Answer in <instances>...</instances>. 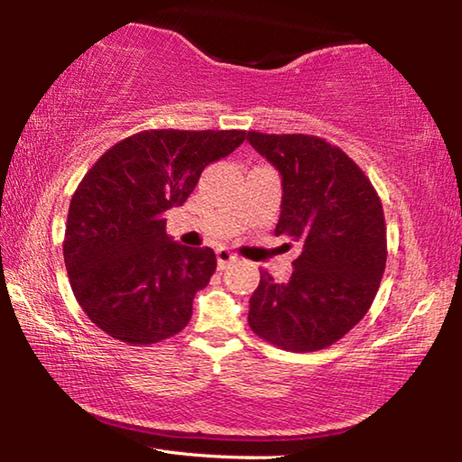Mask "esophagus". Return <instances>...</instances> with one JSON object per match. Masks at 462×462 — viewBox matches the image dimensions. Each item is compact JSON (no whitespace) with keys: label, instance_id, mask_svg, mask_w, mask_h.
Instances as JSON below:
<instances>
[{"label":"esophagus","instance_id":"34e87169","mask_svg":"<svg viewBox=\"0 0 462 462\" xmlns=\"http://www.w3.org/2000/svg\"><path fill=\"white\" fill-rule=\"evenodd\" d=\"M216 259H217V269H226V267H230L232 263H236L238 256L232 254L228 248H217Z\"/></svg>","mask_w":462,"mask_h":462}]
</instances>
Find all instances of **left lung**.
<instances>
[{
  "label": "left lung",
  "instance_id": "left-lung-1",
  "mask_svg": "<svg viewBox=\"0 0 462 462\" xmlns=\"http://www.w3.org/2000/svg\"><path fill=\"white\" fill-rule=\"evenodd\" d=\"M246 140L281 175L275 234L303 246L287 283L261 271L248 324L289 353L322 350L353 330L377 295L387 261L381 199L356 162L324 138L248 132Z\"/></svg>",
  "mask_w": 462,
  "mask_h": 462
}]
</instances>
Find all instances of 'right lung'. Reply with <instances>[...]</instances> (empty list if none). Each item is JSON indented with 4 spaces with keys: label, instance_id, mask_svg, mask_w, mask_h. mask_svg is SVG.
<instances>
[{
    "label": "right lung",
    "instance_id": "right-lung-1",
    "mask_svg": "<svg viewBox=\"0 0 462 462\" xmlns=\"http://www.w3.org/2000/svg\"><path fill=\"white\" fill-rule=\"evenodd\" d=\"M245 138V130H144L114 144L83 177L62 253L77 301L112 338L143 346L189 324L216 254L171 240L165 212L183 206L203 169Z\"/></svg>",
    "mask_w": 462,
    "mask_h": 462
}]
</instances>
